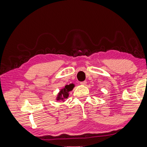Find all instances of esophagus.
<instances>
[{"label": "esophagus", "instance_id": "obj_1", "mask_svg": "<svg viewBox=\"0 0 147 147\" xmlns=\"http://www.w3.org/2000/svg\"><path fill=\"white\" fill-rule=\"evenodd\" d=\"M86 81H84V82H80V84H82V85H86Z\"/></svg>", "mask_w": 147, "mask_h": 147}]
</instances>
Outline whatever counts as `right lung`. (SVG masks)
<instances>
[{"label":"right lung","mask_w":147,"mask_h":147,"mask_svg":"<svg viewBox=\"0 0 147 147\" xmlns=\"http://www.w3.org/2000/svg\"><path fill=\"white\" fill-rule=\"evenodd\" d=\"M74 84H70L69 85H66L64 88L62 89V90L59 91L58 93V95L57 97V100H64L65 99H67L69 96V92L73 90L74 88Z\"/></svg>","instance_id":"1"}]
</instances>
